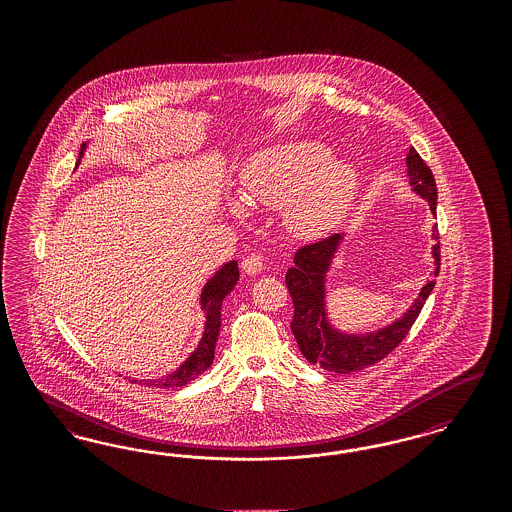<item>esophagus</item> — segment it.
I'll return each instance as SVG.
<instances>
[{"label":"esophagus","mask_w":512,"mask_h":512,"mask_svg":"<svg viewBox=\"0 0 512 512\" xmlns=\"http://www.w3.org/2000/svg\"><path fill=\"white\" fill-rule=\"evenodd\" d=\"M263 263L265 259L261 253H249L242 261V270L245 274H259L263 270Z\"/></svg>","instance_id":"1"}]
</instances>
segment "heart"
I'll list each match as a JSON object with an SVG mask.
<instances>
[{"label": "heart", "instance_id": "1", "mask_svg": "<svg viewBox=\"0 0 512 512\" xmlns=\"http://www.w3.org/2000/svg\"><path fill=\"white\" fill-rule=\"evenodd\" d=\"M247 203L280 207L293 234L317 238L328 232L347 211L355 188V171L330 161L328 147L295 142L253 155L242 171Z\"/></svg>", "mask_w": 512, "mask_h": 512}]
</instances>
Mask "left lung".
I'll return each instance as SVG.
<instances>
[{
    "label": "left lung",
    "instance_id": "obj_1",
    "mask_svg": "<svg viewBox=\"0 0 512 512\" xmlns=\"http://www.w3.org/2000/svg\"><path fill=\"white\" fill-rule=\"evenodd\" d=\"M409 178L413 184L414 192L428 199L432 213H436L438 205V188L434 174L418 151L411 147L407 157ZM434 238L438 244L434 245V259L436 268L428 284L422 288L416 297L413 307L407 315L393 322L388 328L380 332H372L366 336H343L336 332L324 317V272L330 265V259L338 247L340 236H328L318 242L301 245L295 251L292 268L286 272V286L292 295L293 318L292 332L295 341L303 353V357L311 365H320L328 372L336 374H349L357 372L368 366L380 363L386 359L391 351L405 340L409 330L413 328L414 320L420 315L428 295L436 286V278L441 265V247H439L438 226L434 228Z\"/></svg>",
    "mask_w": 512,
    "mask_h": 512
}]
</instances>
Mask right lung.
Segmentation results:
<instances>
[{"label":"right lung","mask_w":512,"mask_h":512,"mask_svg":"<svg viewBox=\"0 0 512 512\" xmlns=\"http://www.w3.org/2000/svg\"><path fill=\"white\" fill-rule=\"evenodd\" d=\"M84 153V146L80 149L78 155V163L80 157ZM240 278V270L238 263L230 261L228 265L220 268L219 272L207 282L203 295H201V305L205 309L207 322H205V334L199 341V347L195 349L194 355L180 366L176 372H172L171 376H165L161 380H151L146 382V386H157V388H180L190 384L199 374H203L209 366L213 365L215 359V345L219 340L220 332V307H222V299L228 293L234 290L236 282Z\"/></svg>","instance_id":"right-lung-1"}]
</instances>
